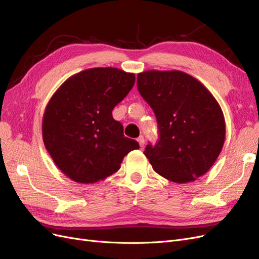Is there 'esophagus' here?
<instances>
[{"instance_id": "1", "label": "esophagus", "mask_w": 259, "mask_h": 259, "mask_svg": "<svg viewBox=\"0 0 259 259\" xmlns=\"http://www.w3.org/2000/svg\"><path fill=\"white\" fill-rule=\"evenodd\" d=\"M138 142H139V144H140L141 147H144V145H145V140H144V137H143V136H141V137H139V138H138Z\"/></svg>"}]
</instances>
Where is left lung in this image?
I'll return each mask as SVG.
<instances>
[{
    "label": "left lung",
    "instance_id": "1",
    "mask_svg": "<svg viewBox=\"0 0 259 259\" xmlns=\"http://www.w3.org/2000/svg\"><path fill=\"white\" fill-rule=\"evenodd\" d=\"M138 90L159 127V142L144 151L154 171L179 184L206 174L226 139V120L216 98L196 78L176 70L140 73Z\"/></svg>",
    "mask_w": 259,
    "mask_h": 259
}]
</instances>
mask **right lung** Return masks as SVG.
Returning a JSON list of instances; mask_svg holds the SVG:
<instances>
[{
	"instance_id": "1",
	"label": "right lung",
	"mask_w": 259,
	"mask_h": 259,
	"mask_svg": "<svg viewBox=\"0 0 259 259\" xmlns=\"http://www.w3.org/2000/svg\"><path fill=\"white\" fill-rule=\"evenodd\" d=\"M134 81L133 73L94 67L67 78L51 97L42 120L44 146L73 181L93 184L105 180L119 169L125 155L140 148L112 116Z\"/></svg>"
}]
</instances>
